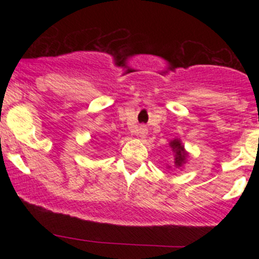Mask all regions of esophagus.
<instances>
[{"label": "esophagus", "instance_id": "obj_1", "mask_svg": "<svg viewBox=\"0 0 259 259\" xmlns=\"http://www.w3.org/2000/svg\"><path fill=\"white\" fill-rule=\"evenodd\" d=\"M146 134H148V130H146L145 126L138 127V130H137V137H139L140 139H144V138L146 137Z\"/></svg>", "mask_w": 259, "mask_h": 259}]
</instances>
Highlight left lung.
I'll return each mask as SVG.
<instances>
[{
    "mask_svg": "<svg viewBox=\"0 0 259 259\" xmlns=\"http://www.w3.org/2000/svg\"><path fill=\"white\" fill-rule=\"evenodd\" d=\"M169 145H170L173 153L176 154V155H174V165H176L177 168H182L183 164L185 163V160H187V156H188V153L185 151L184 146H183V144L180 143L179 139L171 140V142L169 143ZM168 168H170V166L168 165Z\"/></svg>",
    "mask_w": 259,
    "mask_h": 259,
    "instance_id": "obj_1",
    "label": "left lung"
}]
</instances>
